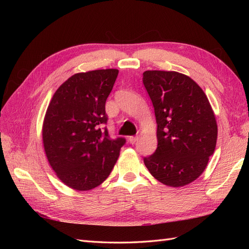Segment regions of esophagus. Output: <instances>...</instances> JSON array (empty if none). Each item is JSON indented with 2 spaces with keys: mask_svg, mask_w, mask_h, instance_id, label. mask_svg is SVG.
I'll return each mask as SVG.
<instances>
[{
  "mask_svg": "<svg viewBox=\"0 0 249 249\" xmlns=\"http://www.w3.org/2000/svg\"><path fill=\"white\" fill-rule=\"evenodd\" d=\"M137 139H138L137 136H130L129 138H127V142L131 143V144H134V143L137 141Z\"/></svg>",
  "mask_w": 249,
  "mask_h": 249,
  "instance_id": "esophagus-1",
  "label": "esophagus"
}]
</instances>
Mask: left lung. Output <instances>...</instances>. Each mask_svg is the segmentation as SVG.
I'll list each match as a JSON object with an SVG mask.
<instances>
[{"mask_svg":"<svg viewBox=\"0 0 249 249\" xmlns=\"http://www.w3.org/2000/svg\"><path fill=\"white\" fill-rule=\"evenodd\" d=\"M142 81L158 125V147L144 158L145 166L164 185L186 186L205 171L215 150L214 111L197 83L184 73L146 71Z\"/></svg>","mask_w":249,"mask_h":249,"instance_id":"obj_1","label":"left lung"}]
</instances>
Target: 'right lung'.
I'll return each mask as SVG.
<instances>
[{
  "mask_svg": "<svg viewBox=\"0 0 249 249\" xmlns=\"http://www.w3.org/2000/svg\"><path fill=\"white\" fill-rule=\"evenodd\" d=\"M118 70L78 72L53 95L42 124L44 152L58 178L77 191L100 186L111 173L124 138H110L105 110Z\"/></svg>",
  "mask_w": 249,
  "mask_h": 249,
  "instance_id": "add662e5",
  "label": "right lung"
}]
</instances>
